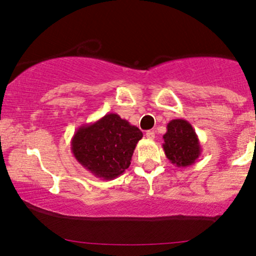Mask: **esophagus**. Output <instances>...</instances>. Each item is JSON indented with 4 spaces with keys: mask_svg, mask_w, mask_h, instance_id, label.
<instances>
[{
    "mask_svg": "<svg viewBox=\"0 0 256 256\" xmlns=\"http://www.w3.org/2000/svg\"><path fill=\"white\" fill-rule=\"evenodd\" d=\"M146 138L149 140H154L155 138V132H154L152 130H148L146 132Z\"/></svg>",
    "mask_w": 256,
    "mask_h": 256,
    "instance_id": "obj_1",
    "label": "esophagus"
}]
</instances>
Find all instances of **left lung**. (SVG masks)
Segmentation results:
<instances>
[{
	"mask_svg": "<svg viewBox=\"0 0 256 256\" xmlns=\"http://www.w3.org/2000/svg\"><path fill=\"white\" fill-rule=\"evenodd\" d=\"M163 150L171 163L185 168L196 163L202 154L200 142L190 122L184 118L171 120L163 135Z\"/></svg>",
	"mask_w": 256,
	"mask_h": 256,
	"instance_id": "1",
	"label": "left lung"
}]
</instances>
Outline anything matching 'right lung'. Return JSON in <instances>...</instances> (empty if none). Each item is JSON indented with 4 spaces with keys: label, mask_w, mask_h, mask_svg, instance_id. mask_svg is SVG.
I'll return each mask as SVG.
<instances>
[{
    "label": "right lung",
    "mask_w": 256,
    "mask_h": 256,
    "mask_svg": "<svg viewBox=\"0 0 256 256\" xmlns=\"http://www.w3.org/2000/svg\"><path fill=\"white\" fill-rule=\"evenodd\" d=\"M142 132L115 113L76 129L71 150L79 164L100 180H110L130 166Z\"/></svg>",
    "instance_id": "add662e5"
}]
</instances>
